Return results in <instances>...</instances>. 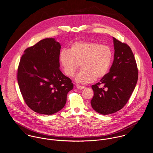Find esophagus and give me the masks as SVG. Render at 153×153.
<instances>
[{"label": "esophagus", "instance_id": "esophagus-1", "mask_svg": "<svg viewBox=\"0 0 153 153\" xmlns=\"http://www.w3.org/2000/svg\"><path fill=\"white\" fill-rule=\"evenodd\" d=\"M76 88H77V89H80V90H82V89H85V86H81V85H76Z\"/></svg>", "mask_w": 153, "mask_h": 153}]
</instances>
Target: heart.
Listing matches in <instances>:
<instances>
[{
    "instance_id": "obj_1",
    "label": "heart",
    "mask_w": 153,
    "mask_h": 153,
    "mask_svg": "<svg viewBox=\"0 0 153 153\" xmlns=\"http://www.w3.org/2000/svg\"><path fill=\"white\" fill-rule=\"evenodd\" d=\"M112 58L109 47L89 41L75 42L69 50H62L59 56L63 71L69 77L74 76L81 64L82 70L75 80L83 84L103 78L110 69Z\"/></svg>"
}]
</instances>
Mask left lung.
Segmentation results:
<instances>
[{
	"label": "left lung",
	"instance_id": "left-lung-1",
	"mask_svg": "<svg viewBox=\"0 0 153 153\" xmlns=\"http://www.w3.org/2000/svg\"><path fill=\"white\" fill-rule=\"evenodd\" d=\"M114 55L111 68L100 82L93 85L91 103L101 114L122 109L131 97L138 79V69L134 54L126 43L113 37Z\"/></svg>",
	"mask_w": 153,
	"mask_h": 153
}]
</instances>
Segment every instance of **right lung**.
I'll use <instances>...</instances> for the list:
<instances>
[{
    "mask_svg": "<svg viewBox=\"0 0 153 153\" xmlns=\"http://www.w3.org/2000/svg\"><path fill=\"white\" fill-rule=\"evenodd\" d=\"M61 45L54 39H45L28 47L22 56L17 81L28 106L42 114L62 109L74 85L59 69Z\"/></svg>",
    "mask_w": 153,
    "mask_h": 153,
    "instance_id": "right-lung-1",
    "label": "right lung"
}]
</instances>
